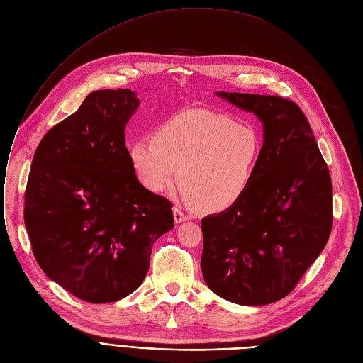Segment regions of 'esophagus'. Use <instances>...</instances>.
Returning a JSON list of instances; mask_svg holds the SVG:
<instances>
[{
  "mask_svg": "<svg viewBox=\"0 0 363 363\" xmlns=\"http://www.w3.org/2000/svg\"><path fill=\"white\" fill-rule=\"evenodd\" d=\"M173 213H174V222H176V224H180V222L189 219V215H186V213H184L180 208H177V206L173 209Z\"/></svg>",
  "mask_w": 363,
  "mask_h": 363,
  "instance_id": "34e87169",
  "label": "esophagus"
}]
</instances>
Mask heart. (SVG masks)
<instances>
[{"mask_svg": "<svg viewBox=\"0 0 363 363\" xmlns=\"http://www.w3.org/2000/svg\"><path fill=\"white\" fill-rule=\"evenodd\" d=\"M260 138L248 125L211 110H189L162 122L151 139L129 147L133 173L145 189L161 193L177 174L182 196L205 212L233 206L253 180Z\"/></svg>", "mask_w": 363, "mask_h": 363, "instance_id": "b5f03b06", "label": "heart"}]
</instances>
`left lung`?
<instances>
[{"instance_id":"8db88e82","label":"left lung","mask_w":363,"mask_h":363,"mask_svg":"<svg viewBox=\"0 0 363 363\" xmlns=\"http://www.w3.org/2000/svg\"><path fill=\"white\" fill-rule=\"evenodd\" d=\"M263 123L252 183L224 212L202 219L206 285L240 305H266L294 291L325 247L331 179L311 126L279 96L216 93Z\"/></svg>"}]
</instances>
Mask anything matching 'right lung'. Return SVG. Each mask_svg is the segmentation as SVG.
I'll use <instances>...</instances> for the list:
<instances>
[{
	"label": "right lung",
	"instance_id": "add662e5",
	"mask_svg": "<svg viewBox=\"0 0 363 363\" xmlns=\"http://www.w3.org/2000/svg\"><path fill=\"white\" fill-rule=\"evenodd\" d=\"M139 106L129 89L90 93L33 155L24 225L38 264L91 303L119 301L144 282L152 244L174 227L173 205L138 182L125 126Z\"/></svg>",
	"mask_w": 363,
	"mask_h": 363
}]
</instances>
